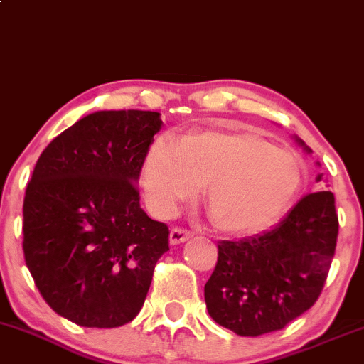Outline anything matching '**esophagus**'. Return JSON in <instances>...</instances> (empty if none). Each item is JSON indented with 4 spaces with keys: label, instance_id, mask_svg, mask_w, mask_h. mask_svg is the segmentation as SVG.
Masks as SVG:
<instances>
[{
    "label": "esophagus",
    "instance_id": "1",
    "mask_svg": "<svg viewBox=\"0 0 364 364\" xmlns=\"http://www.w3.org/2000/svg\"><path fill=\"white\" fill-rule=\"evenodd\" d=\"M191 237H193V232L186 230V228H181V227H175L170 230V244L177 246V244H182L186 242V240H189Z\"/></svg>",
    "mask_w": 364,
    "mask_h": 364
}]
</instances>
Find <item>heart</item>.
Listing matches in <instances>:
<instances>
[{
	"label": "heart",
	"mask_w": 364,
	"mask_h": 364,
	"mask_svg": "<svg viewBox=\"0 0 364 364\" xmlns=\"http://www.w3.org/2000/svg\"><path fill=\"white\" fill-rule=\"evenodd\" d=\"M149 206L171 215L208 183L206 204L216 225L232 234L270 227L303 183L299 161L252 132L204 130L181 142L154 139L141 175Z\"/></svg>",
	"instance_id": "obj_1"
}]
</instances>
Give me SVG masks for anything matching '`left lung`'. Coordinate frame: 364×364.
Listing matches in <instances>:
<instances>
[{"mask_svg": "<svg viewBox=\"0 0 364 364\" xmlns=\"http://www.w3.org/2000/svg\"><path fill=\"white\" fill-rule=\"evenodd\" d=\"M337 234L336 198L320 191L304 196L272 230L220 240L218 261L204 285L210 316L242 337L282 330L320 297Z\"/></svg>", "mask_w": 364, "mask_h": 364, "instance_id": "8db88e82", "label": "left lung"}]
</instances>
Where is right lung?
Returning <instances> with one entry per match:
<instances>
[{
  "label": "right lung",
  "instance_id": "obj_1",
  "mask_svg": "<svg viewBox=\"0 0 364 364\" xmlns=\"http://www.w3.org/2000/svg\"><path fill=\"white\" fill-rule=\"evenodd\" d=\"M158 112H96L41 153L23 199V256L60 316L89 328L132 321L148 296L168 227L139 204L137 181Z\"/></svg>",
  "mask_w": 364,
  "mask_h": 364
}]
</instances>
